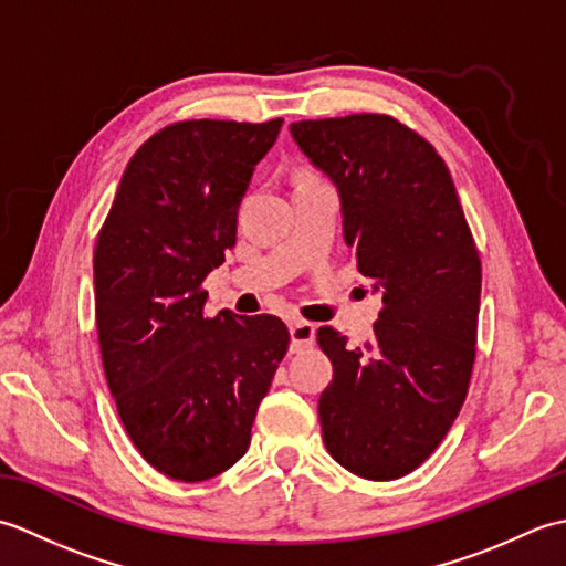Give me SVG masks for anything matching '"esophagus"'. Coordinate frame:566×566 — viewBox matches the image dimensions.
<instances>
[{
  "mask_svg": "<svg viewBox=\"0 0 566 566\" xmlns=\"http://www.w3.org/2000/svg\"><path fill=\"white\" fill-rule=\"evenodd\" d=\"M290 335H292V350H304V347H311L316 340V326L308 321H292L290 326Z\"/></svg>",
  "mask_w": 566,
  "mask_h": 566,
  "instance_id": "1",
  "label": "esophagus"
}]
</instances>
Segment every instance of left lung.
<instances>
[{
  "mask_svg": "<svg viewBox=\"0 0 566 566\" xmlns=\"http://www.w3.org/2000/svg\"><path fill=\"white\" fill-rule=\"evenodd\" d=\"M308 163L338 189L343 235L381 294L375 335L347 347L318 328L333 381L318 418L333 460L389 482L423 464L464 403L474 365L482 262L448 165L384 114L290 126Z\"/></svg>",
  "mask_w": 566,
  "mask_h": 566,
  "instance_id": "8db88e82",
  "label": "left lung"
}]
</instances>
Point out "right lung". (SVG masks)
Returning a JSON list of instances; mask_svg holds the SVG:
<instances>
[{"label": "right lung", "mask_w": 566, "mask_h": 566, "mask_svg": "<svg viewBox=\"0 0 566 566\" xmlns=\"http://www.w3.org/2000/svg\"><path fill=\"white\" fill-rule=\"evenodd\" d=\"M268 124L179 122L126 165L94 250L102 363L138 452L177 482L233 467L290 347L270 316H203L201 282L235 245L238 207L280 136Z\"/></svg>", "instance_id": "add662e5"}]
</instances>
